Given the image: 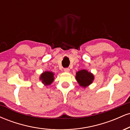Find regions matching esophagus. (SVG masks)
I'll use <instances>...</instances> for the list:
<instances>
[{"mask_svg": "<svg viewBox=\"0 0 130 130\" xmlns=\"http://www.w3.org/2000/svg\"><path fill=\"white\" fill-rule=\"evenodd\" d=\"M64 71L66 73H68L70 71V68H64Z\"/></svg>", "mask_w": 130, "mask_h": 130, "instance_id": "esophagus-1", "label": "esophagus"}]
</instances>
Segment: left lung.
Listing matches in <instances>:
<instances>
[{"label":"left lung","instance_id":"1","mask_svg":"<svg viewBox=\"0 0 130 130\" xmlns=\"http://www.w3.org/2000/svg\"><path fill=\"white\" fill-rule=\"evenodd\" d=\"M76 79L79 86L83 87H86L93 83L94 76L90 72L86 70H81L76 72Z\"/></svg>","mask_w":130,"mask_h":130}]
</instances>
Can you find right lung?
I'll list each match as a JSON object with an SVG mask.
<instances>
[{
    "instance_id": "obj_1",
    "label": "right lung",
    "mask_w": 130,
    "mask_h": 130,
    "mask_svg": "<svg viewBox=\"0 0 130 130\" xmlns=\"http://www.w3.org/2000/svg\"><path fill=\"white\" fill-rule=\"evenodd\" d=\"M54 73L51 71H45L41 74L40 80H41L43 84H44L45 86L50 85L54 79Z\"/></svg>"
}]
</instances>
